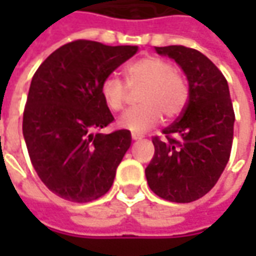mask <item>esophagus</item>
Here are the masks:
<instances>
[{"mask_svg":"<svg viewBox=\"0 0 256 256\" xmlns=\"http://www.w3.org/2000/svg\"><path fill=\"white\" fill-rule=\"evenodd\" d=\"M131 138H132V140H141V138H142V135H141V134L132 132L131 134Z\"/></svg>","mask_w":256,"mask_h":256,"instance_id":"obj_1","label":"esophagus"}]
</instances>
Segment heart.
<instances>
[{"instance_id":"1","label":"heart","mask_w":256,"mask_h":256,"mask_svg":"<svg viewBox=\"0 0 256 256\" xmlns=\"http://www.w3.org/2000/svg\"><path fill=\"white\" fill-rule=\"evenodd\" d=\"M124 76L128 88L142 85L136 96L140 105L126 110L118 118V125L124 130L142 132L160 122L162 114L171 120L184 111L188 84L170 61L155 55L138 58L124 66ZM100 95L110 111L118 112L126 101V87L118 76L108 75L100 85Z\"/></svg>"}]
</instances>
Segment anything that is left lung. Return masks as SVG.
Returning a JSON list of instances; mask_svg holds the SVG:
<instances>
[{
  "label": "left lung",
  "mask_w": 256,
  "mask_h": 256,
  "mask_svg": "<svg viewBox=\"0 0 256 256\" xmlns=\"http://www.w3.org/2000/svg\"><path fill=\"white\" fill-rule=\"evenodd\" d=\"M181 65L190 82L178 120L152 136L155 154L145 168L154 194L171 202L196 201L211 191L231 155L235 112L226 78L210 58L184 45L155 46Z\"/></svg>",
  "instance_id": "left-lung-1"
}]
</instances>
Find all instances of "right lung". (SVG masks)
I'll return each instance as SVG.
<instances>
[{
  "label": "right lung",
  "mask_w": 256,
  "mask_h": 256,
  "mask_svg": "<svg viewBox=\"0 0 256 256\" xmlns=\"http://www.w3.org/2000/svg\"><path fill=\"white\" fill-rule=\"evenodd\" d=\"M136 51L135 45L76 40L55 50L35 71L22 134L38 176L66 201H94L112 186L131 132H100L114 121L100 85Z\"/></svg>",
  "instance_id": "right-lung-1"
}]
</instances>
